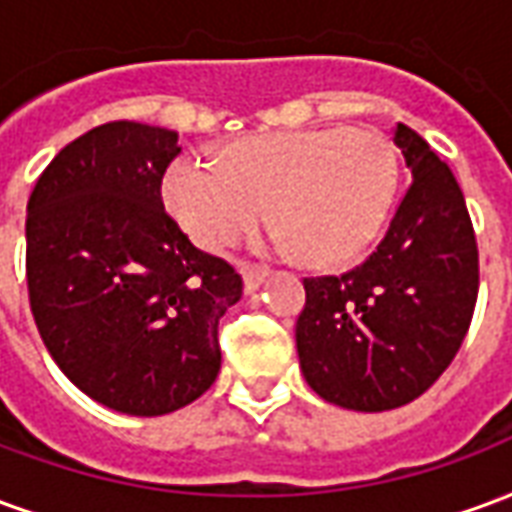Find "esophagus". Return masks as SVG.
Instances as JSON below:
<instances>
[{"mask_svg":"<svg viewBox=\"0 0 512 512\" xmlns=\"http://www.w3.org/2000/svg\"><path fill=\"white\" fill-rule=\"evenodd\" d=\"M268 277L266 268H255V266H246L244 268V288L252 293V290H257L260 285H263V279Z\"/></svg>","mask_w":512,"mask_h":512,"instance_id":"esophagus-1","label":"esophagus"}]
</instances>
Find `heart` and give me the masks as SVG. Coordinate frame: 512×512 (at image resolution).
Masks as SVG:
<instances>
[{
	"mask_svg": "<svg viewBox=\"0 0 512 512\" xmlns=\"http://www.w3.org/2000/svg\"><path fill=\"white\" fill-rule=\"evenodd\" d=\"M395 153L373 128H312L244 139L224 164L183 156L164 197L197 244L222 249L266 213L277 244L315 263H345L376 238L395 194Z\"/></svg>",
	"mask_w": 512,
	"mask_h": 512,
	"instance_id": "heart-1",
	"label": "heart"
}]
</instances>
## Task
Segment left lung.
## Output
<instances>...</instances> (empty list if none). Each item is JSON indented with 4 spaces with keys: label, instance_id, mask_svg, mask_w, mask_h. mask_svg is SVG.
I'll list each match as a JSON object with an SVG mask.
<instances>
[{
    "label": "left lung",
    "instance_id": "obj_1",
    "mask_svg": "<svg viewBox=\"0 0 512 512\" xmlns=\"http://www.w3.org/2000/svg\"><path fill=\"white\" fill-rule=\"evenodd\" d=\"M411 169L376 252L340 277H307L296 348L307 384L334 406L389 411L439 381L472 323L480 257L472 216L430 145L403 123Z\"/></svg>",
    "mask_w": 512,
    "mask_h": 512
}]
</instances>
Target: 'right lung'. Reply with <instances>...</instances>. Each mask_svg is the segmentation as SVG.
I'll use <instances>...</instances> for the list:
<instances>
[{"label": "right lung", "mask_w": 512, "mask_h": 512, "mask_svg": "<svg viewBox=\"0 0 512 512\" xmlns=\"http://www.w3.org/2000/svg\"><path fill=\"white\" fill-rule=\"evenodd\" d=\"M169 128L115 120L65 145L27 202L29 307L51 359L98 403L161 417L219 376V321L244 293L164 211Z\"/></svg>", "instance_id": "add662e5"}]
</instances>
